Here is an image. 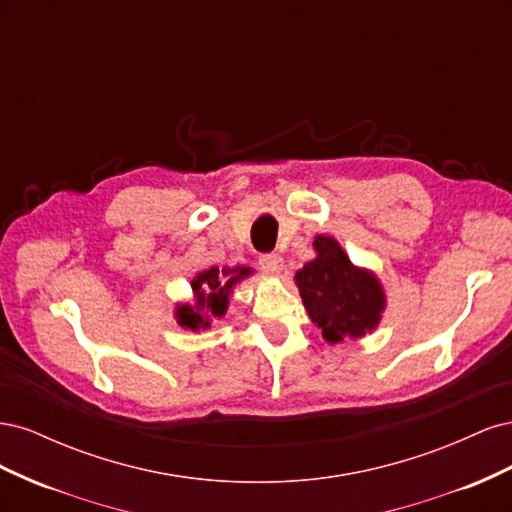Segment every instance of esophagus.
<instances>
[{
    "mask_svg": "<svg viewBox=\"0 0 512 512\" xmlns=\"http://www.w3.org/2000/svg\"><path fill=\"white\" fill-rule=\"evenodd\" d=\"M258 265H260L262 271L277 275V273L282 271V267H284V260H282V256H277V254H262L258 258Z\"/></svg>",
    "mask_w": 512,
    "mask_h": 512,
    "instance_id": "obj_1",
    "label": "esophagus"
}]
</instances>
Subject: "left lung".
Instances as JSON below:
<instances>
[{
  "mask_svg": "<svg viewBox=\"0 0 512 512\" xmlns=\"http://www.w3.org/2000/svg\"><path fill=\"white\" fill-rule=\"evenodd\" d=\"M316 258L297 271L303 305L309 318L322 329L327 342L363 337L374 331L384 309V292L374 275L356 269L339 243L316 237Z\"/></svg>",
  "mask_w": 512,
  "mask_h": 512,
  "instance_id": "left-lung-1",
  "label": "left lung"
}]
</instances>
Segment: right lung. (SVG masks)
I'll return each mask as SVG.
<instances>
[{
    "mask_svg": "<svg viewBox=\"0 0 512 512\" xmlns=\"http://www.w3.org/2000/svg\"><path fill=\"white\" fill-rule=\"evenodd\" d=\"M252 273L247 267H235V269H224L211 267L209 271H203L196 275L192 282L194 294H196V307L192 305H177V322L183 329H207L209 320L220 318L226 314L228 309V294L237 282L243 277Z\"/></svg>",
    "mask_w": 512,
    "mask_h": 512,
    "instance_id": "1",
    "label": "right lung"
}]
</instances>
